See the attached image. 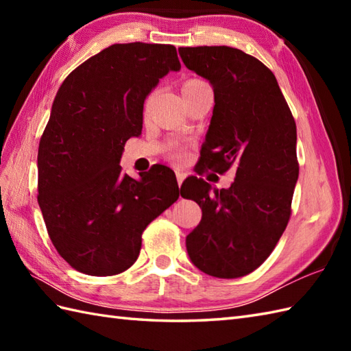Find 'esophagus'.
Instances as JSON below:
<instances>
[{
  "label": "esophagus",
  "instance_id": "obj_1",
  "mask_svg": "<svg viewBox=\"0 0 351 351\" xmlns=\"http://www.w3.org/2000/svg\"><path fill=\"white\" fill-rule=\"evenodd\" d=\"M176 180H178V185H180V187H181L182 181L185 180V173H184V171H180V170L176 171Z\"/></svg>",
  "mask_w": 351,
  "mask_h": 351
}]
</instances>
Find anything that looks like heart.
Wrapping results in <instances>:
<instances>
[{"mask_svg":"<svg viewBox=\"0 0 351 351\" xmlns=\"http://www.w3.org/2000/svg\"><path fill=\"white\" fill-rule=\"evenodd\" d=\"M182 95H184V99H189L191 96H196L199 93H204V92H211L213 93V88L211 86L206 83L205 80L202 78H197V77H190L187 78L182 83ZM149 101H151V96H147L146 101H145V111L149 107ZM175 158L176 160H181V152H175Z\"/></svg>","mask_w":351,"mask_h":351,"instance_id":"1","label":"heart"}]
</instances>
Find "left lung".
<instances>
[{
	"label": "left lung",
	"mask_w": 351,
	"mask_h": 351,
	"mask_svg": "<svg viewBox=\"0 0 351 351\" xmlns=\"http://www.w3.org/2000/svg\"><path fill=\"white\" fill-rule=\"evenodd\" d=\"M180 56L214 90L196 171L237 169L229 189L211 191L197 176L184 187L202 208V220L185 240L187 252L200 271L241 278L270 256L288 225L299 180L295 122L273 72L258 58L230 47L180 48Z\"/></svg>",
	"instance_id": "obj_1"
}]
</instances>
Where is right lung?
I'll return each instance as SVG.
<instances>
[{"label":"right lung","instance_id":"1","mask_svg":"<svg viewBox=\"0 0 351 351\" xmlns=\"http://www.w3.org/2000/svg\"><path fill=\"white\" fill-rule=\"evenodd\" d=\"M180 69L173 45L116 43L58 88L37 154V202L58 255L77 271L128 270L146 226L180 197L169 167L134 180L119 166L126 140L141 134L146 96Z\"/></svg>","mask_w":351,"mask_h":351}]
</instances>
